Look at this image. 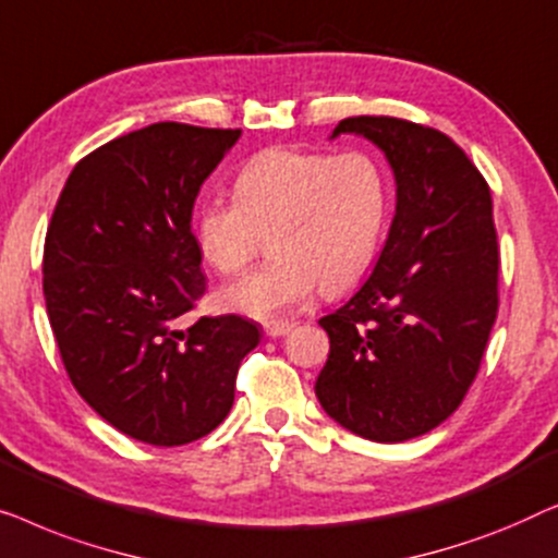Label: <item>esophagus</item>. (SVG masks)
<instances>
[{
  "label": "esophagus",
  "instance_id": "1",
  "mask_svg": "<svg viewBox=\"0 0 558 558\" xmlns=\"http://www.w3.org/2000/svg\"><path fill=\"white\" fill-rule=\"evenodd\" d=\"M295 328L293 320H272V324H265V333L272 336V339H280V336L290 333Z\"/></svg>",
  "mask_w": 558,
  "mask_h": 558
}]
</instances>
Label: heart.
<instances>
[{
  "label": "heart",
  "mask_w": 558,
  "mask_h": 558,
  "mask_svg": "<svg viewBox=\"0 0 558 558\" xmlns=\"http://www.w3.org/2000/svg\"><path fill=\"white\" fill-rule=\"evenodd\" d=\"M387 171L366 151L272 146L242 163L234 199L194 209V240L219 276H238L272 230V260L217 290L219 311L276 320L303 308L320 288L341 293L372 268L387 230Z\"/></svg>",
  "instance_id": "obj_1"
}]
</instances>
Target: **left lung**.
Listing matches in <instances>:
<instances>
[{"label": "left lung", "instance_id": "obj_1", "mask_svg": "<svg viewBox=\"0 0 558 558\" xmlns=\"http://www.w3.org/2000/svg\"><path fill=\"white\" fill-rule=\"evenodd\" d=\"M397 184L389 238L356 295L318 320L331 339L316 397L331 420L374 442H404L458 410L498 316V234L490 190L450 136L389 116H354Z\"/></svg>", "mask_w": 558, "mask_h": 558}]
</instances>
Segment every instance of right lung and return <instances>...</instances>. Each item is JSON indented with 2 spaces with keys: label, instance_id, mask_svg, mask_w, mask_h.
Instances as JSON below:
<instances>
[{
  "label": "right lung",
  "instance_id": "1",
  "mask_svg": "<svg viewBox=\"0 0 558 558\" xmlns=\"http://www.w3.org/2000/svg\"><path fill=\"white\" fill-rule=\"evenodd\" d=\"M240 133L163 121L108 141L70 171L47 227L43 290L62 364L138 442L209 435L260 343V326L232 313L177 328L207 288L194 199Z\"/></svg>",
  "mask_w": 558,
  "mask_h": 558
}]
</instances>
